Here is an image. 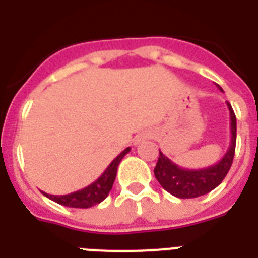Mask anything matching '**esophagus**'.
I'll return each instance as SVG.
<instances>
[{
  "instance_id": "34e87169",
  "label": "esophagus",
  "mask_w": 258,
  "mask_h": 258,
  "mask_svg": "<svg viewBox=\"0 0 258 258\" xmlns=\"http://www.w3.org/2000/svg\"><path fill=\"white\" fill-rule=\"evenodd\" d=\"M154 134L151 131H145V133L139 134L137 138H135V141H134V145H139L141 142L146 141V139H151L153 138Z\"/></svg>"
}]
</instances>
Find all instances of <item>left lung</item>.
Returning a JSON list of instances; mask_svg holds the SVG:
<instances>
[{
	"label": "left lung",
	"instance_id": "8db88e82",
	"mask_svg": "<svg viewBox=\"0 0 258 258\" xmlns=\"http://www.w3.org/2000/svg\"><path fill=\"white\" fill-rule=\"evenodd\" d=\"M217 87L222 91L218 84ZM226 104L230 112V134H232L230 146L224 158L220 162H217L216 165L200 170L183 169L175 165L165 154L159 151V158L154 169V174L162 187L166 191H169L171 196L178 198H197L214 190L225 179V176L232 167L237 137L236 115L230 103L226 101Z\"/></svg>",
	"mask_w": 258,
	"mask_h": 258
}]
</instances>
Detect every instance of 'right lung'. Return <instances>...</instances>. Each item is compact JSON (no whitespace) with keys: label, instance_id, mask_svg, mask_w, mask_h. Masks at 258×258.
Listing matches in <instances>:
<instances>
[{"label":"right lung","instance_id":"right-lung-1","mask_svg":"<svg viewBox=\"0 0 258 258\" xmlns=\"http://www.w3.org/2000/svg\"><path fill=\"white\" fill-rule=\"evenodd\" d=\"M130 150H131L130 147L123 150L109 163V166L104 170V172L93 183L88 184L87 187L71 192V194H66V196H52V194H46V192H44V196L48 197L49 200L54 201V202H57V204L62 205V206H68V208L87 209L100 204L101 201H104L107 198V196L111 191L115 178H116L117 166H119L121 159L124 158L125 154L130 153Z\"/></svg>","mask_w":258,"mask_h":258}]
</instances>
